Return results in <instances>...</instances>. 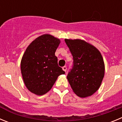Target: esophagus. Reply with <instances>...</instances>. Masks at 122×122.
Wrapping results in <instances>:
<instances>
[{"mask_svg":"<svg viewBox=\"0 0 122 122\" xmlns=\"http://www.w3.org/2000/svg\"><path fill=\"white\" fill-rule=\"evenodd\" d=\"M62 69H63V71H65V72H66V71L67 70V68H66V66H64L62 67Z\"/></svg>","mask_w":122,"mask_h":122,"instance_id":"obj_1","label":"esophagus"}]
</instances>
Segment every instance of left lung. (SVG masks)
<instances>
[{
    "instance_id": "obj_1",
    "label": "left lung",
    "mask_w": 122,
    "mask_h": 122,
    "mask_svg": "<svg viewBox=\"0 0 122 122\" xmlns=\"http://www.w3.org/2000/svg\"><path fill=\"white\" fill-rule=\"evenodd\" d=\"M73 57V66L67 79L80 97L91 96L97 91L105 74V64L100 51L80 39H65Z\"/></svg>"
}]
</instances>
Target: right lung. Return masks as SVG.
<instances>
[{"label": "right lung", "instance_id": "obj_1", "mask_svg": "<svg viewBox=\"0 0 122 122\" xmlns=\"http://www.w3.org/2000/svg\"><path fill=\"white\" fill-rule=\"evenodd\" d=\"M60 39L43 34L31 42L23 54L20 69L23 81L29 91L42 96L48 92L58 77L64 74L57 63L55 52Z\"/></svg>", "mask_w": 122, "mask_h": 122}]
</instances>
